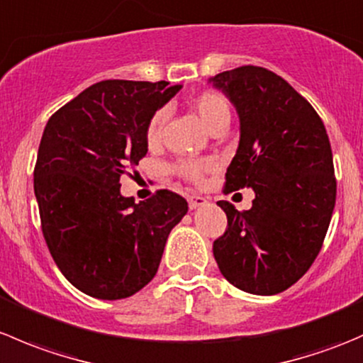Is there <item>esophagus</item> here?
Segmentation results:
<instances>
[{"label": "esophagus", "mask_w": 363, "mask_h": 363, "mask_svg": "<svg viewBox=\"0 0 363 363\" xmlns=\"http://www.w3.org/2000/svg\"><path fill=\"white\" fill-rule=\"evenodd\" d=\"M188 203H189V208L193 211V208H199L202 207L203 203H207V199L202 195H195V193H193V195L188 196Z\"/></svg>", "instance_id": "obj_1"}]
</instances>
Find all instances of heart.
Returning a JSON list of instances; mask_svg holds the SVG:
<instances>
[{"label": "heart", "mask_w": 363, "mask_h": 363, "mask_svg": "<svg viewBox=\"0 0 363 363\" xmlns=\"http://www.w3.org/2000/svg\"><path fill=\"white\" fill-rule=\"evenodd\" d=\"M189 111L195 113L208 131H214L218 128L228 126L230 117H232V108L230 101L223 94L216 91H203L189 100ZM167 123V112L158 111L149 119L147 128H145V144L151 149L158 147L163 138V128ZM216 168V161L212 158L202 160H181L174 164V172L181 175L182 179L191 182H200L205 174Z\"/></svg>", "instance_id": "1"}]
</instances>
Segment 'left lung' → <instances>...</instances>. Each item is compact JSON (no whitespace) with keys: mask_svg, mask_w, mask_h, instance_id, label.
Returning a JSON list of instances; mask_svg holds the SVG:
<instances>
[{"mask_svg":"<svg viewBox=\"0 0 363 363\" xmlns=\"http://www.w3.org/2000/svg\"><path fill=\"white\" fill-rule=\"evenodd\" d=\"M211 82L240 119L225 193L252 188L256 195L242 212L219 200L228 226L212 252L239 290L281 294L309 270L330 225L337 188L330 140L313 105L270 69L247 65Z\"/></svg>","mask_w":363,"mask_h":363,"instance_id":"1","label":"left lung"}]
</instances>
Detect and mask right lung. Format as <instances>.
I'll list each match as a JSON object with an SVG mask.
<instances>
[{"label":"right lung","instance_id":"obj_1","mask_svg":"<svg viewBox=\"0 0 363 363\" xmlns=\"http://www.w3.org/2000/svg\"><path fill=\"white\" fill-rule=\"evenodd\" d=\"M181 87L101 80L54 112L43 130L35 164L42 232L82 294L117 300L142 290L188 212V202L168 189L138 203L119 191L121 175L147 155L149 119Z\"/></svg>","mask_w":363,"mask_h":363}]
</instances>
